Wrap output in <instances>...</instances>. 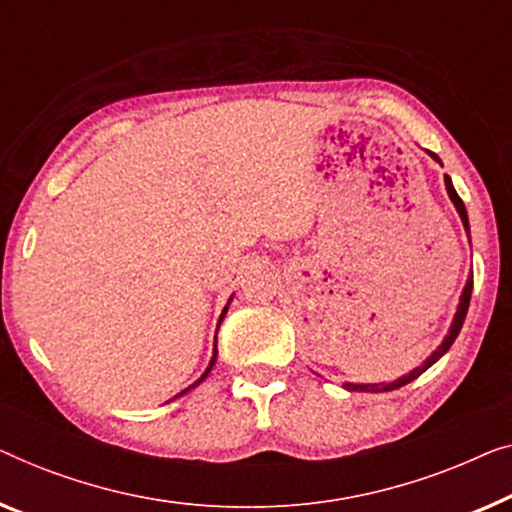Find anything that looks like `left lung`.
Returning <instances> with one entry per match:
<instances>
[{
	"instance_id": "1",
	"label": "left lung",
	"mask_w": 512,
	"mask_h": 512,
	"mask_svg": "<svg viewBox=\"0 0 512 512\" xmlns=\"http://www.w3.org/2000/svg\"><path fill=\"white\" fill-rule=\"evenodd\" d=\"M445 190H448L450 199H452V204H455L457 213H459V218H462V222H464L466 234H469V215H466V206H464V201L459 199V194L455 192V185H452L450 176H445ZM471 290H473V273H471V278L466 280V287H464L462 297H459V306H457L455 320H452V327H450V331H448V336H445V338H443V343L438 345V348H436L434 352H431V355H429L427 359H424L422 366H417V369H413L410 373H406V376H401L399 380H394V383H373V385L345 383V385H343L345 390H350V392H392V390H399V387H403V385H408L410 380L420 378L422 373L427 371L431 364H436L438 359H441V357L445 355V352L450 350V345L455 343V338H457V334H459V329H462V325H464L466 311H469V304H471Z\"/></svg>"
}]
</instances>
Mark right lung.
Here are the masks:
<instances>
[{
  "mask_svg": "<svg viewBox=\"0 0 512 512\" xmlns=\"http://www.w3.org/2000/svg\"><path fill=\"white\" fill-rule=\"evenodd\" d=\"M227 306H229V304H227ZM227 306H225V311H222V315H220V322H222V318H225V313H227ZM215 359H218V345H215V350H213V357H211V364H208V369H206V371H204V373H201V378H199V380H197V383H192V385H190V387H185V390H183V392H181V394H176V397H183V394H185V392H190V390H192V387H197V385H199V383H201V380H204V378H206V376H208V373H211V369H213V364H215Z\"/></svg>",
  "mask_w": 512,
  "mask_h": 512,
  "instance_id": "obj_1",
  "label": "right lung"
}]
</instances>
